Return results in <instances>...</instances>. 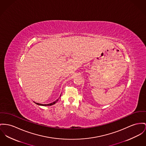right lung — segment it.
<instances>
[{
  "mask_svg": "<svg viewBox=\"0 0 146 146\" xmlns=\"http://www.w3.org/2000/svg\"><path fill=\"white\" fill-rule=\"evenodd\" d=\"M60 96H61V95H60ZM58 100H56L55 101H54V102H52V103H51V104H39V103H35V104H37V105H40V106H51V105H52L55 104L56 102H58Z\"/></svg>",
  "mask_w": 146,
  "mask_h": 146,
  "instance_id": "1",
  "label": "right lung"
}]
</instances>
